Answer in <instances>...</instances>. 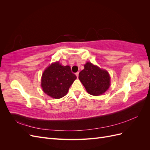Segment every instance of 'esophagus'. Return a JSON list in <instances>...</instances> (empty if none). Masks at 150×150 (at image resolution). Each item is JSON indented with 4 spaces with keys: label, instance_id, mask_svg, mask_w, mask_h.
<instances>
[{
    "label": "esophagus",
    "instance_id": "esophagus-1",
    "mask_svg": "<svg viewBox=\"0 0 150 150\" xmlns=\"http://www.w3.org/2000/svg\"><path fill=\"white\" fill-rule=\"evenodd\" d=\"M76 76H77V78H78V76H79V72H76Z\"/></svg>",
    "mask_w": 150,
    "mask_h": 150
}]
</instances>
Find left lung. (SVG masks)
Wrapping results in <instances>:
<instances>
[{
  "instance_id": "1",
  "label": "left lung",
  "mask_w": 150,
  "mask_h": 150,
  "mask_svg": "<svg viewBox=\"0 0 150 150\" xmlns=\"http://www.w3.org/2000/svg\"><path fill=\"white\" fill-rule=\"evenodd\" d=\"M84 66V69L79 74V79L87 92L93 96H99L105 93L110 86V76L108 72L91 62H88Z\"/></svg>"
}]
</instances>
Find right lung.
I'll use <instances>...</instances> for the list:
<instances>
[{
    "mask_svg": "<svg viewBox=\"0 0 150 150\" xmlns=\"http://www.w3.org/2000/svg\"><path fill=\"white\" fill-rule=\"evenodd\" d=\"M69 66H63L59 62L52 63L44 71L41 78L43 91L52 98L59 99L67 94L76 79Z\"/></svg>",
    "mask_w": 150,
    "mask_h": 150,
    "instance_id": "1",
    "label": "right lung"
}]
</instances>
